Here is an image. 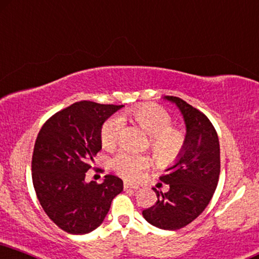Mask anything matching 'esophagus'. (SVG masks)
Returning <instances> with one entry per match:
<instances>
[{"instance_id": "esophagus-1", "label": "esophagus", "mask_w": 259, "mask_h": 259, "mask_svg": "<svg viewBox=\"0 0 259 259\" xmlns=\"http://www.w3.org/2000/svg\"><path fill=\"white\" fill-rule=\"evenodd\" d=\"M123 188H125V189H133V190H137V189H139V187H138L137 184L127 183V182L123 183Z\"/></svg>"}]
</instances>
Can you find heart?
Segmentation results:
<instances>
[{
  "label": "heart",
  "instance_id": "heart-1",
  "mask_svg": "<svg viewBox=\"0 0 259 259\" xmlns=\"http://www.w3.org/2000/svg\"><path fill=\"white\" fill-rule=\"evenodd\" d=\"M131 115L138 125L150 136L151 150L157 159L169 164L179 158L186 145V136L182 131L172 127L170 114L156 105H143L131 110ZM123 128V117L113 115L101 127V144L105 149H112L119 142ZM151 166L146 156H138L122 150L114 156L112 167L120 176L130 181L140 179L143 172Z\"/></svg>",
  "mask_w": 259,
  "mask_h": 259
}]
</instances>
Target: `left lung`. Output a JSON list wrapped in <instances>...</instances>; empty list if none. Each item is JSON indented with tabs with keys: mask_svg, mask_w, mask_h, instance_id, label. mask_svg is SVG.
I'll return each instance as SVG.
<instances>
[{
	"mask_svg": "<svg viewBox=\"0 0 259 259\" xmlns=\"http://www.w3.org/2000/svg\"><path fill=\"white\" fill-rule=\"evenodd\" d=\"M179 107L187 127L186 145L175 165L159 177L169 184L157 194L154 206L143 210L147 223L162 230H180L194 221L208 206L220 175V145L217 131L199 109L176 96H165Z\"/></svg>",
	"mask_w": 259,
	"mask_h": 259,
	"instance_id": "obj_1",
	"label": "left lung"
}]
</instances>
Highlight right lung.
<instances>
[{"mask_svg":"<svg viewBox=\"0 0 259 259\" xmlns=\"http://www.w3.org/2000/svg\"><path fill=\"white\" fill-rule=\"evenodd\" d=\"M92 101L72 103L50 117L36 137L32 180L42 209L71 234L92 232L102 224L122 180L106 175L103 183L85 182V172L102 147L101 127L122 108Z\"/></svg>","mask_w":259,"mask_h":259,"instance_id":"1","label":"right lung"}]
</instances>
